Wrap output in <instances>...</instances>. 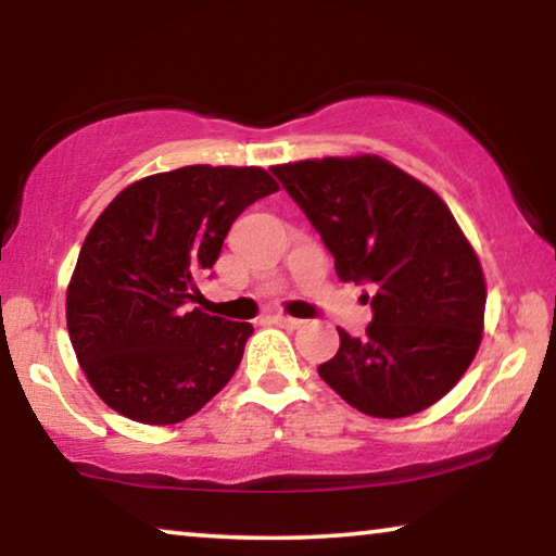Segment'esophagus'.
I'll return each instance as SVG.
<instances>
[{"instance_id":"esophagus-1","label":"esophagus","mask_w":556,"mask_h":556,"mask_svg":"<svg viewBox=\"0 0 556 556\" xmlns=\"http://www.w3.org/2000/svg\"><path fill=\"white\" fill-rule=\"evenodd\" d=\"M271 323L279 325V328H287V330H294V328H300V325H302V320H298V317H290V315H282V313L271 315Z\"/></svg>"}]
</instances>
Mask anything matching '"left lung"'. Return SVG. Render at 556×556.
<instances>
[{"instance_id":"1","label":"left lung","mask_w":556,"mask_h":556,"mask_svg":"<svg viewBox=\"0 0 556 556\" xmlns=\"http://www.w3.org/2000/svg\"><path fill=\"white\" fill-rule=\"evenodd\" d=\"M271 173L320 233L338 277L374 292L366 332L338 330V353L317 368L323 381L368 417H409L440 402L476 358L485 313L483 269L447 205L371 154Z\"/></svg>"}]
</instances>
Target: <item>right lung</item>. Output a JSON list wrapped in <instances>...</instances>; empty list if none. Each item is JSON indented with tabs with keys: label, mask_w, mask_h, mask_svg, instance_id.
<instances>
[{
	"label": "right lung",
	"mask_w": 556,
	"mask_h": 556,
	"mask_svg": "<svg viewBox=\"0 0 556 556\" xmlns=\"http://www.w3.org/2000/svg\"><path fill=\"white\" fill-rule=\"evenodd\" d=\"M262 167L144 177L101 213L68 285V336L88 383L142 425H175L231 381L249 323L190 309L233 220L277 192ZM213 277V274H211Z\"/></svg>",
	"instance_id": "add662e5"
}]
</instances>
